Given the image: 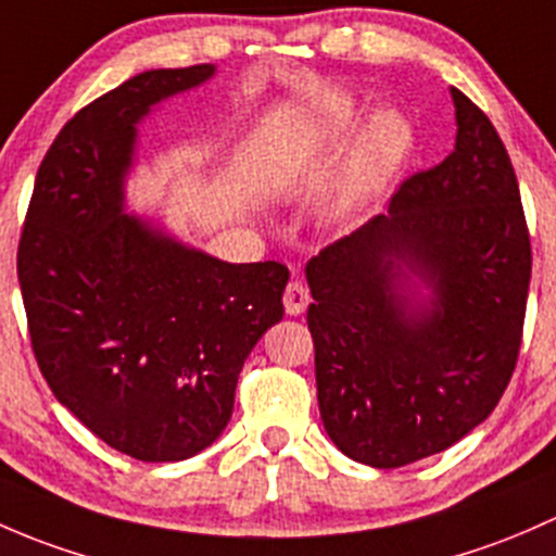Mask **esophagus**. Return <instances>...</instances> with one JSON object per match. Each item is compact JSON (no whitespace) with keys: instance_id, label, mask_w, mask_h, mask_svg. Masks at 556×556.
I'll return each mask as SVG.
<instances>
[{"instance_id":"1","label":"esophagus","mask_w":556,"mask_h":556,"mask_svg":"<svg viewBox=\"0 0 556 556\" xmlns=\"http://www.w3.org/2000/svg\"><path fill=\"white\" fill-rule=\"evenodd\" d=\"M283 305L289 316H300V313H305V307L311 305V291H307V286H302L300 280H291L283 291Z\"/></svg>"}]
</instances>
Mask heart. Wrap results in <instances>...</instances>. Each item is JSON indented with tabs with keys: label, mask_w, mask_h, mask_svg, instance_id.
Returning <instances> with one entry per match:
<instances>
[{
	"label": "heart",
	"mask_w": 556,
	"mask_h": 556,
	"mask_svg": "<svg viewBox=\"0 0 556 556\" xmlns=\"http://www.w3.org/2000/svg\"><path fill=\"white\" fill-rule=\"evenodd\" d=\"M358 106L348 99H334L320 106L305 125L294 134L283 154L286 170H302L318 160L320 154L337 150L345 139H351L358 128ZM412 150L409 123L393 109L377 114L358 139L356 152L337 185V208L342 214H358L366 205L375 203L382 190L391 185L393 176L404 165Z\"/></svg>",
	"instance_id": "heart-1"
}]
</instances>
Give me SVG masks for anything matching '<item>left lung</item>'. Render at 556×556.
<instances>
[{
  "label": "left lung",
  "mask_w": 556,
  "mask_h": 556,
  "mask_svg": "<svg viewBox=\"0 0 556 556\" xmlns=\"http://www.w3.org/2000/svg\"><path fill=\"white\" fill-rule=\"evenodd\" d=\"M455 150L399 185L388 216L307 262L318 409L348 457L399 468L452 447L517 369L533 251L517 174L490 117L452 88ZM438 300L412 317L397 262Z\"/></svg>",
  "instance_id": "8db88e82"
}]
</instances>
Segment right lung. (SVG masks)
Instances as JSON below:
<instances>
[{
	"instance_id": "right-lung-1",
	"label": "right lung",
	"mask_w": 556,
	"mask_h": 556,
	"mask_svg": "<svg viewBox=\"0 0 556 556\" xmlns=\"http://www.w3.org/2000/svg\"><path fill=\"white\" fill-rule=\"evenodd\" d=\"M211 74L154 68L79 109L39 165L18 243L28 337L50 391L144 463L216 442L245 356L283 318L286 265H227L123 214L136 123Z\"/></svg>"
}]
</instances>
